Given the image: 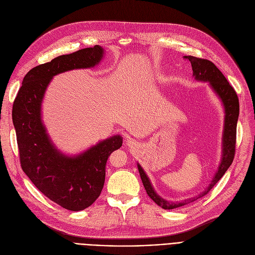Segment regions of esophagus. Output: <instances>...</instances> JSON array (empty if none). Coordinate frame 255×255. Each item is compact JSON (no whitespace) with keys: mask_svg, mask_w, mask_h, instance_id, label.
<instances>
[{"mask_svg":"<svg viewBox=\"0 0 255 255\" xmlns=\"http://www.w3.org/2000/svg\"><path fill=\"white\" fill-rule=\"evenodd\" d=\"M126 143H127L129 146H133V143H134V141H133V140L130 139V138H128L127 141H126Z\"/></svg>","mask_w":255,"mask_h":255,"instance_id":"1","label":"esophagus"}]
</instances>
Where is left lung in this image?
<instances>
[{
    "label": "left lung",
    "instance_id": "8db88e82",
    "mask_svg": "<svg viewBox=\"0 0 255 255\" xmlns=\"http://www.w3.org/2000/svg\"><path fill=\"white\" fill-rule=\"evenodd\" d=\"M184 58L188 59L189 62L191 63L194 79L198 80V82L208 83L210 88L213 90L214 93L216 94V96L220 99L223 105L224 124H223L222 144H221L222 154H221V160H220L218 169L215 172V175H214L211 183L209 184L206 190L195 197L185 199L183 202H175V203L170 202V200L164 199L155 191L149 177L146 176V173L141 167V165L137 163V168L139 171L140 179L142 181L146 193H148V195L159 207H161L164 210H172V209L183 207L206 195L213 188V187L216 185V183L223 177L225 171L229 169V167L233 163V160L235 157V151H236L237 123H238L239 111H240L239 98L237 96L236 91L230 85V83L227 82V79L222 74V72L211 61L195 58L192 56H187V57L185 56Z\"/></svg>",
    "mask_w": 255,
    "mask_h": 255
}]
</instances>
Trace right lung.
<instances>
[{
    "label": "right lung",
    "instance_id": "add662e5",
    "mask_svg": "<svg viewBox=\"0 0 255 255\" xmlns=\"http://www.w3.org/2000/svg\"><path fill=\"white\" fill-rule=\"evenodd\" d=\"M104 57L100 45L79 49L34 67L22 79L13 103L21 168L52 202L70 211H82L99 197L110 155L120 149L123 137L105 138L77 155H66L55 145L42 121V102L53 76L74 69H89Z\"/></svg>",
    "mask_w": 255,
    "mask_h": 255
}]
</instances>
